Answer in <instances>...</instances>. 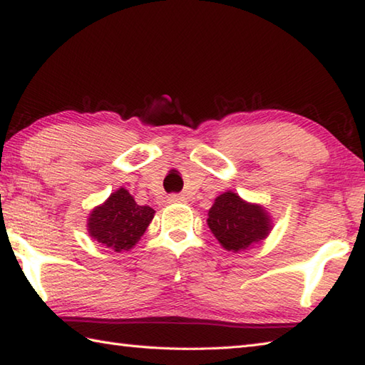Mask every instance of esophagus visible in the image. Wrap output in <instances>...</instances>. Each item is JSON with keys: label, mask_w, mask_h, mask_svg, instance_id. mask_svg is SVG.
<instances>
[{"label": "esophagus", "mask_w": 365, "mask_h": 365, "mask_svg": "<svg viewBox=\"0 0 365 365\" xmlns=\"http://www.w3.org/2000/svg\"><path fill=\"white\" fill-rule=\"evenodd\" d=\"M185 197L182 195H170L169 196V202H183Z\"/></svg>", "instance_id": "1"}]
</instances>
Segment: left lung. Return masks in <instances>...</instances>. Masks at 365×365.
Wrapping results in <instances>:
<instances>
[{"mask_svg": "<svg viewBox=\"0 0 365 365\" xmlns=\"http://www.w3.org/2000/svg\"><path fill=\"white\" fill-rule=\"evenodd\" d=\"M207 222L218 242L234 252L260 242L271 229L262 207L245 202L232 191L215 199Z\"/></svg>", "mask_w": 365, "mask_h": 365, "instance_id": "8db88e82", "label": "left lung"}]
</instances>
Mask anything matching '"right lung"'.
Segmentation results:
<instances>
[{"label":"right lung","mask_w":365,"mask_h":365,"mask_svg":"<svg viewBox=\"0 0 365 365\" xmlns=\"http://www.w3.org/2000/svg\"><path fill=\"white\" fill-rule=\"evenodd\" d=\"M153 208L138 205L127 190H118L94 208L88 222L91 237L115 252L128 251L143 237L153 218Z\"/></svg>","instance_id":"1"}]
</instances>
